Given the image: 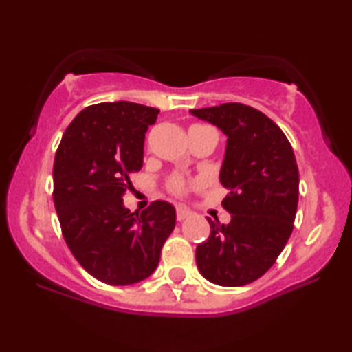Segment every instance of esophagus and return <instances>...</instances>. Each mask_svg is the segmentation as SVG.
<instances>
[{"label":"esophagus","mask_w":352,"mask_h":352,"mask_svg":"<svg viewBox=\"0 0 352 352\" xmlns=\"http://www.w3.org/2000/svg\"><path fill=\"white\" fill-rule=\"evenodd\" d=\"M189 216H190L189 210L182 208V206H177V208H176V219L177 221H184L186 218H189Z\"/></svg>","instance_id":"obj_1"}]
</instances>
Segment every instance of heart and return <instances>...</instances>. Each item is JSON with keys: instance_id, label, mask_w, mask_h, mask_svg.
<instances>
[{"instance_id": "b5f03b06", "label": "heart", "mask_w": 352, "mask_h": 352, "mask_svg": "<svg viewBox=\"0 0 352 352\" xmlns=\"http://www.w3.org/2000/svg\"><path fill=\"white\" fill-rule=\"evenodd\" d=\"M166 187H168V190H170L173 195L182 197V195H186L187 192H189L190 182L187 181L186 177H182L179 175H173L170 179H168Z\"/></svg>"}]
</instances>
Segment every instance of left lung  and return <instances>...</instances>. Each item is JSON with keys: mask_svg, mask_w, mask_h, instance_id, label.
Listing matches in <instances>:
<instances>
[{"mask_svg": "<svg viewBox=\"0 0 352 352\" xmlns=\"http://www.w3.org/2000/svg\"><path fill=\"white\" fill-rule=\"evenodd\" d=\"M190 112L228 136L219 181L229 189L223 206L232 214L229 224L208 218L211 234L197 245V266L216 285H247L272 267L292 235L300 194L295 153L282 129L250 105Z\"/></svg>", "mask_w": 352, "mask_h": 352, "instance_id": "left-lung-1", "label": "left lung"}]
</instances>
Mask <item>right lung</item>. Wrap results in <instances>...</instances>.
<instances>
[{
    "label": "right lung",
    "instance_id": "right-lung-1",
    "mask_svg": "<svg viewBox=\"0 0 352 352\" xmlns=\"http://www.w3.org/2000/svg\"><path fill=\"white\" fill-rule=\"evenodd\" d=\"M160 110L126 102L86 107L57 147L52 199L76 261L109 285H131L155 271L176 224L175 206L152 201L138 213L124 208L129 176L142 168L144 138Z\"/></svg>",
    "mask_w": 352,
    "mask_h": 352
}]
</instances>
